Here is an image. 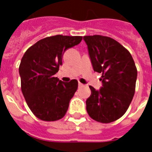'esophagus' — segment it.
<instances>
[{
  "label": "esophagus",
  "instance_id": "34e87169",
  "mask_svg": "<svg viewBox=\"0 0 152 152\" xmlns=\"http://www.w3.org/2000/svg\"><path fill=\"white\" fill-rule=\"evenodd\" d=\"M79 87H83V84L81 83H79Z\"/></svg>",
  "mask_w": 152,
  "mask_h": 152
}]
</instances>
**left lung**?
Wrapping results in <instances>:
<instances>
[{
    "mask_svg": "<svg viewBox=\"0 0 152 152\" xmlns=\"http://www.w3.org/2000/svg\"><path fill=\"white\" fill-rule=\"evenodd\" d=\"M94 71L102 73V88L90 86L91 95L86 101L87 111L98 122L110 123L127 111L136 89L137 69L131 53L112 38L83 37Z\"/></svg>",
    "mask_w": 152,
    "mask_h": 152,
    "instance_id": "left-lung-1",
    "label": "left lung"
}]
</instances>
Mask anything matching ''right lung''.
I'll use <instances>...</instances> for the list:
<instances>
[{
	"mask_svg": "<svg viewBox=\"0 0 152 152\" xmlns=\"http://www.w3.org/2000/svg\"><path fill=\"white\" fill-rule=\"evenodd\" d=\"M82 39L61 34L46 37L23 56L19 67L21 91L30 110L40 120L54 121L65 115L78 81L64 83L53 75L62 64L64 51L78 45Z\"/></svg>",
	"mask_w": 152,
	"mask_h": 152,
	"instance_id": "obj_1",
	"label": "right lung"
}]
</instances>
